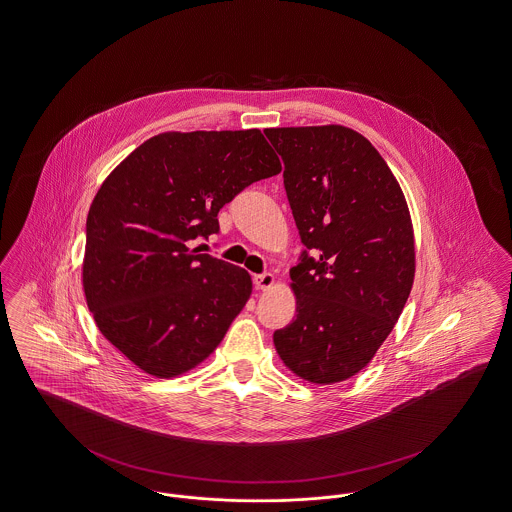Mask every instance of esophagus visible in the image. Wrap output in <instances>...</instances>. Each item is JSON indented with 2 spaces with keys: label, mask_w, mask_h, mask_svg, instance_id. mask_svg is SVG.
I'll use <instances>...</instances> for the list:
<instances>
[{
  "label": "esophagus",
  "mask_w": 512,
  "mask_h": 512,
  "mask_svg": "<svg viewBox=\"0 0 512 512\" xmlns=\"http://www.w3.org/2000/svg\"><path fill=\"white\" fill-rule=\"evenodd\" d=\"M273 283H275L273 273H260V275H254V285H256V289H260V291L270 289Z\"/></svg>",
  "instance_id": "esophagus-1"
}]
</instances>
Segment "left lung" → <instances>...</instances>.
<instances>
[{"instance_id": "obj_1", "label": "left lung", "mask_w": 512, "mask_h": 512, "mask_svg": "<svg viewBox=\"0 0 512 512\" xmlns=\"http://www.w3.org/2000/svg\"><path fill=\"white\" fill-rule=\"evenodd\" d=\"M285 163L283 184L303 244L291 268L297 316L275 330L277 355L312 384L365 369L406 307L415 240L396 176L351 128H270Z\"/></svg>"}]
</instances>
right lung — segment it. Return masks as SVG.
Segmentation results:
<instances>
[{
    "label": "right lung",
    "mask_w": 512,
    "mask_h": 512,
    "mask_svg": "<svg viewBox=\"0 0 512 512\" xmlns=\"http://www.w3.org/2000/svg\"><path fill=\"white\" fill-rule=\"evenodd\" d=\"M279 172L260 130H225L151 137L106 176L87 215L83 291L101 334L143 373L184 375L225 338L252 279L190 242Z\"/></svg>",
    "instance_id": "1"
}]
</instances>
